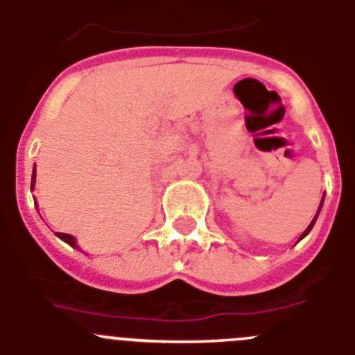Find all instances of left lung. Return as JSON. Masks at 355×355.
I'll list each match as a JSON object with an SVG mask.
<instances>
[{"label": "left lung", "mask_w": 355, "mask_h": 355, "mask_svg": "<svg viewBox=\"0 0 355 355\" xmlns=\"http://www.w3.org/2000/svg\"><path fill=\"white\" fill-rule=\"evenodd\" d=\"M322 204H324V199H322V200H320V206H318V211H317V214H315V218H313V220H311V223H310V225H308V229H306V230H304V232H303V234H301V237H299V239H303V237H304V236H308V234H310V230H311V229H313L315 222H317V216H318V213H320V207H322Z\"/></svg>", "instance_id": "1"}]
</instances>
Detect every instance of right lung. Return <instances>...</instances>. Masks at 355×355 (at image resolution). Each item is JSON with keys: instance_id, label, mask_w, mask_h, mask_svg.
I'll list each match as a JSON object with an SVG mask.
<instances>
[{"instance_id": "right-lung-1", "label": "right lung", "mask_w": 355, "mask_h": 355, "mask_svg": "<svg viewBox=\"0 0 355 355\" xmlns=\"http://www.w3.org/2000/svg\"><path fill=\"white\" fill-rule=\"evenodd\" d=\"M33 187H35V168H33V175H31V190H33ZM56 236L60 237V239H63L64 243H68L70 246H73V248H79V246H77V243H76V237L70 236V234L56 232Z\"/></svg>"}]
</instances>
